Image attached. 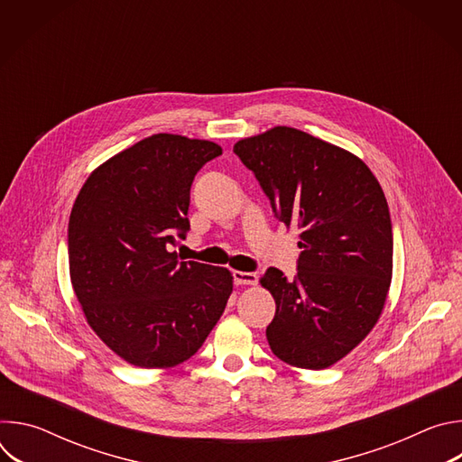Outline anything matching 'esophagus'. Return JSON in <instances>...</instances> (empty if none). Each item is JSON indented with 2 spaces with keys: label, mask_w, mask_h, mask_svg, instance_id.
Instances as JSON below:
<instances>
[{
  "label": "esophagus",
  "mask_w": 462,
  "mask_h": 462,
  "mask_svg": "<svg viewBox=\"0 0 462 462\" xmlns=\"http://www.w3.org/2000/svg\"><path fill=\"white\" fill-rule=\"evenodd\" d=\"M234 283L236 285H255L257 283V276L254 273H241V271H234Z\"/></svg>",
  "instance_id": "34e87169"
}]
</instances>
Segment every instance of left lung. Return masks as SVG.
Instances as JSON below:
<instances>
[{"label": "left lung", "mask_w": 462, "mask_h": 462, "mask_svg": "<svg viewBox=\"0 0 462 462\" xmlns=\"http://www.w3.org/2000/svg\"><path fill=\"white\" fill-rule=\"evenodd\" d=\"M234 152L274 216L301 239L292 282L274 267L259 280L276 301L269 346L289 365L325 369L351 353L382 314L393 274L385 195L356 155L294 127L241 139Z\"/></svg>", "instance_id": "left-lung-1"}]
</instances>
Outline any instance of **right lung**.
<instances>
[{
    "label": "right lung",
    "mask_w": 462,
    "mask_h": 462,
    "mask_svg": "<svg viewBox=\"0 0 462 462\" xmlns=\"http://www.w3.org/2000/svg\"><path fill=\"white\" fill-rule=\"evenodd\" d=\"M223 153L157 134L100 164L69 217V274L89 327L127 364L168 369L193 356L221 318L234 278L170 252L189 230L193 177Z\"/></svg>",
    "instance_id": "1"
}]
</instances>
